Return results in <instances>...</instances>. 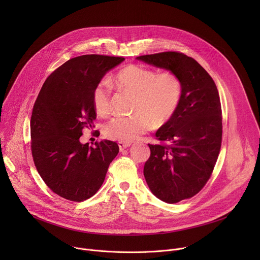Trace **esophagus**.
Segmentation results:
<instances>
[{
    "mask_svg": "<svg viewBox=\"0 0 260 260\" xmlns=\"http://www.w3.org/2000/svg\"><path fill=\"white\" fill-rule=\"evenodd\" d=\"M118 146H119V150H120V151H122V150H124V149H125V148H127V147H129V146H131V143L119 142V143H118Z\"/></svg>",
    "mask_w": 260,
    "mask_h": 260,
    "instance_id": "34e87169",
    "label": "esophagus"
}]
</instances>
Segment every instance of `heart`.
<instances>
[{
	"mask_svg": "<svg viewBox=\"0 0 260 260\" xmlns=\"http://www.w3.org/2000/svg\"><path fill=\"white\" fill-rule=\"evenodd\" d=\"M113 82L121 89L135 94L131 116H116L106 123V137L120 142H132L149 129L150 124H165L177 110L182 85L172 72L157 74L154 70L140 64H129L116 73ZM111 84L102 80L92 91L95 112L106 116L111 111Z\"/></svg>",
	"mask_w": 260,
	"mask_h": 260,
	"instance_id": "1",
	"label": "heart"
}]
</instances>
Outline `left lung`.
I'll return each instance as SVG.
<instances>
[{
  "label": "left lung",
  "instance_id": "obj_1",
  "mask_svg": "<svg viewBox=\"0 0 260 260\" xmlns=\"http://www.w3.org/2000/svg\"><path fill=\"white\" fill-rule=\"evenodd\" d=\"M171 71L180 79L182 94L174 115L155 133L168 145H149L144 177L160 201L176 204L196 196L211 177L221 147V104L216 84L192 57L168 51L137 57Z\"/></svg>",
  "mask_w": 260,
  "mask_h": 260
}]
</instances>
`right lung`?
I'll return each instance as SVG.
<instances>
[{
  "mask_svg": "<svg viewBox=\"0 0 260 260\" xmlns=\"http://www.w3.org/2000/svg\"><path fill=\"white\" fill-rule=\"evenodd\" d=\"M123 60L99 54L71 58L50 74L35 102L30 117L34 162L47 186L63 199L82 202L94 196L119 152L115 142L103 140L91 147L82 144L80 137L84 127L94 126V87Z\"/></svg>",
  "mask_w": 260,
  "mask_h": 260,
  "instance_id": "right-lung-1",
  "label": "right lung"
}]
</instances>
